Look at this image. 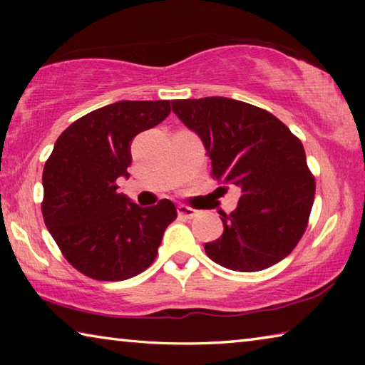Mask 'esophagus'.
Segmentation results:
<instances>
[{
	"mask_svg": "<svg viewBox=\"0 0 365 365\" xmlns=\"http://www.w3.org/2000/svg\"><path fill=\"white\" fill-rule=\"evenodd\" d=\"M177 211H178V215H180V217H183V219H193L195 215L197 214V211L196 209H193V207H188V206H185V205H180L177 207Z\"/></svg>",
	"mask_w": 365,
	"mask_h": 365,
	"instance_id": "esophagus-1",
	"label": "esophagus"
}]
</instances>
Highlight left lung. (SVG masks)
Here are the masks:
<instances>
[{
    "label": "left lung",
    "instance_id": "obj_1",
    "mask_svg": "<svg viewBox=\"0 0 365 365\" xmlns=\"http://www.w3.org/2000/svg\"><path fill=\"white\" fill-rule=\"evenodd\" d=\"M172 110L201 138L215 180L242 193L235 211L220 212L224 233L205 245L206 255L237 272L285 259L306 230L316 193L299 138L274 114L232 98L177 100Z\"/></svg>",
    "mask_w": 365,
    "mask_h": 365
}]
</instances>
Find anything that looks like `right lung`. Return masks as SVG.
<instances>
[{
    "label": "right lung",
    "instance_id": "right-lung-1",
    "mask_svg": "<svg viewBox=\"0 0 365 365\" xmlns=\"http://www.w3.org/2000/svg\"><path fill=\"white\" fill-rule=\"evenodd\" d=\"M170 114V101H117L71 123L43 169L41 212L61 252L83 275L120 282L153 264L177 219L169 200L140 207L117 193L128 178L130 145Z\"/></svg>",
    "mask_w": 365,
    "mask_h": 365
}]
</instances>
